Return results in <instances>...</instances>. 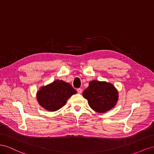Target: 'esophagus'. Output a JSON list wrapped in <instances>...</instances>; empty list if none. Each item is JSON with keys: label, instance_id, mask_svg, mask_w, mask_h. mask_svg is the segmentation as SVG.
<instances>
[{"label": "esophagus", "instance_id": "esophagus-1", "mask_svg": "<svg viewBox=\"0 0 154 154\" xmlns=\"http://www.w3.org/2000/svg\"><path fill=\"white\" fill-rule=\"evenodd\" d=\"M77 92L78 94H81V93L82 92V89L81 88H77Z\"/></svg>", "mask_w": 154, "mask_h": 154}]
</instances>
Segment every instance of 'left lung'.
Returning a JSON list of instances; mask_svg holds the SVG:
<instances>
[{
    "mask_svg": "<svg viewBox=\"0 0 154 154\" xmlns=\"http://www.w3.org/2000/svg\"><path fill=\"white\" fill-rule=\"evenodd\" d=\"M91 108L97 112L104 113L116 105L118 92L113 85L105 82L93 80L83 92Z\"/></svg>",
    "mask_w": 154,
    "mask_h": 154,
    "instance_id": "8db88e82",
    "label": "left lung"
}]
</instances>
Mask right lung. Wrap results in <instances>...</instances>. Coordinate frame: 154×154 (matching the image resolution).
Returning a JSON list of instances; mask_svg holds the SVG:
<instances>
[{"mask_svg": "<svg viewBox=\"0 0 154 154\" xmlns=\"http://www.w3.org/2000/svg\"><path fill=\"white\" fill-rule=\"evenodd\" d=\"M76 91L68 83L56 80L51 84L42 87L37 92L39 104L49 111H56L66 104L69 97Z\"/></svg>", "mask_w": 154, "mask_h": 154, "instance_id": "1", "label": "right lung"}]
</instances>
